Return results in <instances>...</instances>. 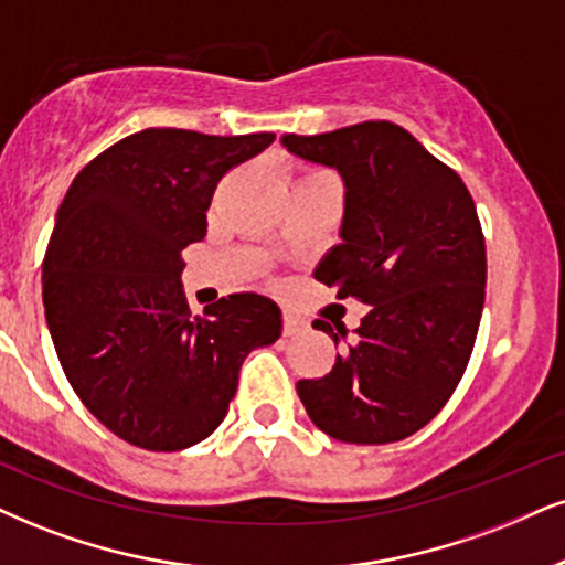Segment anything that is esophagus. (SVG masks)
<instances>
[{
	"instance_id": "34e87169",
	"label": "esophagus",
	"mask_w": 565,
	"mask_h": 565,
	"mask_svg": "<svg viewBox=\"0 0 565 565\" xmlns=\"http://www.w3.org/2000/svg\"><path fill=\"white\" fill-rule=\"evenodd\" d=\"M282 332L288 338L301 335V332H306V322H303L301 317H296V315H285L282 317Z\"/></svg>"
}]
</instances>
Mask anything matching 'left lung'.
<instances>
[{"mask_svg":"<svg viewBox=\"0 0 565 565\" xmlns=\"http://www.w3.org/2000/svg\"><path fill=\"white\" fill-rule=\"evenodd\" d=\"M285 149L340 172V243L315 277L369 306L330 374L296 385L309 419L340 443L385 445L419 431L461 382L484 306L487 250L475 199L408 130L369 120ZM335 340L345 327L317 319Z\"/></svg>","mask_w":565,"mask_h":565,"instance_id":"obj_1","label":"left lung"}]
</instances>
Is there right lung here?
I'll list each match as a JSON object with an SVG mask.
<instances>
[{
  "mask_svg": "<svg viewBox=\"0 0 565 565\" xmlns=\"http://www.w3.org/2000/svg\"><path fill=\"white\" fill-rule=\"evenodd\" d=\"M271 141L146 128L90 159L60 204L41 275L49 332L83 406L136 448L212 435L243 361L280 338L271 298L233 294L191 317L180 285L222 175Z\"/></svg>",
  "mask_w": 565,
  "mask_h": 565,
  "instance_id": "1",
  "label": "right lung"
}]
</instances>
